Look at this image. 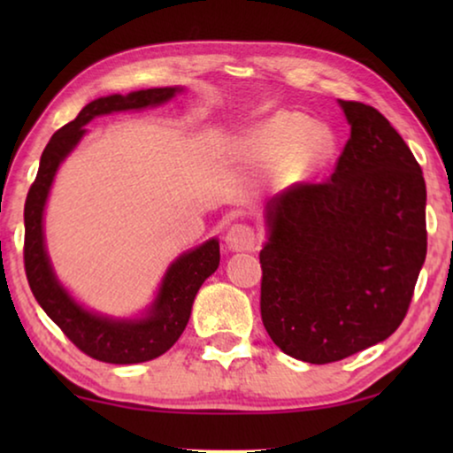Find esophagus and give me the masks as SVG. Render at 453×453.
<instances>
[{"label": "esophagus", "instance_id": "1", "mask_svg": "<svg viewBox=\"0 0 453 453\" xmlns=\"http://www.w3.org/2000/svg\"><path fill=\"white\" fill-rule=\"evenodd\" d=\"M225 243L231 251H250L256 245V233L247 225H233L225 234Z\"/></svg>", "mask_w": 453, "mask_h": 453}]
</instances>
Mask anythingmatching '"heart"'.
Wrapping results in <instances>:
<instances>
[{"instance_id":"b5f03b06","label":"heart","mask_w":453,"mask_h":453,"mask_svg":"<svg viewBox=\"0 0 453 453\" xmlns=\"http://www.w3.org/2000/svg\"><path fill=\"white\" fill-rule=\"evenodd\" d=\"M334 135L327 127L315 126L307 115L278 113L262 123L247 140L245 152L259 169H278L293 179H309L332 158Z\"/></svg>"}]
</instances>
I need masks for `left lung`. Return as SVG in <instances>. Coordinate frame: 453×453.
Masks as SVG:
<instances>
[{
  "instance_id": "obj_1",
  "label": "left lung",
  "mask_w": 453,
  "mask_h": 453,
  "mask_svg": "<svg viewBox=\"0 0 453 453\" xmlns=\"http://www.w3.org/2000/svg\"><path fill=\"white\" fill-rule=\"evenodd\" d=\"M350 138L326 183H299L265 203L262 321L274 344L326 365L392 336L426 256V188L402 135L380 111L338 101Z\"/></svg>"
}]
</instances>
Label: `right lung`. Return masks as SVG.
Masks as SVG:
<instances>
[{"mask_svg":"<svg viewBox=\"0 0 453 453\" xmlns=\"http://www.w3.org/2000/svg\"><path fill=\"white\" fill-rule=\"evenodd\" d=\"M179 92H183L181 86H165V88L134 90L126 96H101L86 104L76 119L51 135L42 150L39 173L35 183L30 185L24 203V268H27L30 290L42 311L61 327V332L96 361L134 365L165 355L188 326L197 290L219 268V239H208L206 243L181 253L166 268L157 296L140 318H111L80 305L55 274L47 253L45 231H42L49 191L59 165L84 138L86 123L98 115L117 113V111L158 107L169 103Z\"/></svg>","mask_w":453,"mask_h":453,"instance_id":"obj_1","label":"right lung"}]
</instances>
